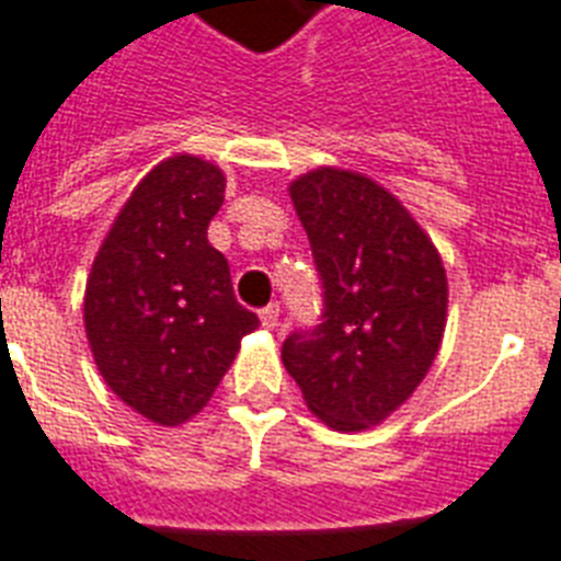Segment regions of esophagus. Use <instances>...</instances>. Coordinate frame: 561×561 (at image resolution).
Listing matches in <instances>:
<instances>
[{
    "label": "esophagus",
    "instance_id": "obj_1",
    "mask_svg": "<svg viewBox=\"0 0 561 561\" xmlns=\"http://www.w3.org/2000/svg\"><path fill=\"white\" fill-rule=\"evenodd\" d=\"M259 320H262V325L267 329V332H273V329L279 325V306L273 302V306L262 308V311H259Z\"/></svg>",
    "mask_w": 561,
    "mask_h": 561
}]
</instances>
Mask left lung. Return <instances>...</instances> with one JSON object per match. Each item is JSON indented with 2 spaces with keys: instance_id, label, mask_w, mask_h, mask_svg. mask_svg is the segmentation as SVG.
Segmentation results:
<instances>
[{
  "instance_id": "8db88e82",
  "label": "left lung",
  "mask_w": 561,
  "mask_h": 561,
  "mask_svg": "<svg viewBox=\"0 0 561 561\" xmlns=\"http://www.w3.org/2000/svg\"><path fill=\"white\" fill-rule=\"evenodd\" d=\"M323 279L314 332H294L282 364L308 410L358 434L413 396L443 343L448 279L431 236L396 194L350 169H314L288 186Z\"/></svg>"
}]
</instances>
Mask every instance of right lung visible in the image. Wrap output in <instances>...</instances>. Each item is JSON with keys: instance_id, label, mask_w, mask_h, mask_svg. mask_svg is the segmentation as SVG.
<instances>
[{"instance_id": "1", "label": "right lung", "mask_w": 561, "mask_h": 561, "mask_svg": "<svg viewBox=\"0 0 561 561\" xmlns=\"http://www.w3.org/2000/svg\"><path fill=\"white\" fill-rule=\"evenodd\" d=\"M227 178L174 153L153 165L113 220L83 294V329L107 387L174 427L209 404L259 317L238 306L229 264L206 238Z\"/></svg>"}]
</instances>
